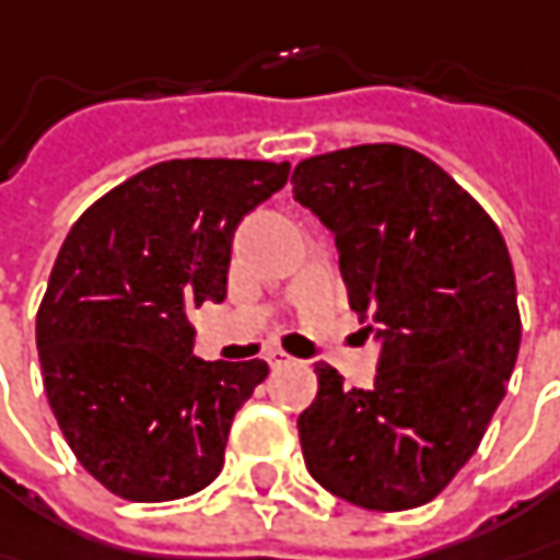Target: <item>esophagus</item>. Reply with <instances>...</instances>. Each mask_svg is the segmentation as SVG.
Here are the masks:
<instances>
[{
	"label": "esophagus",
	"mask_w": 560,
	"mask_h": 560,
	"mask_svg": "<svg viewBox=\"0 0 560 560\" xmlns=\"http://www.w3.org/2000/svg\"><path fill=\"white\" fill-rule=\"evenodd\" d=\"M266 360H269V366H272V370H281V366H291V363H298V360H294L291 353L279 351V348H276V351L266 353Z\"/></svg>",
	"instance_id": "34e87169"
}]
</instances>
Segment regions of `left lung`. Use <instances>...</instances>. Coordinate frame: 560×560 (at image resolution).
Listing matches in <instances>:
<instances>
[{"label":"left lung","mask_w":560,"mask_h":560,"mask_svg":"<svg viewBox=\"0 0 560 560\" xmlns=\"http://www.w3.org/2000/svg\"><path fill=\"white\" fill-rule=\"evenodd\" d=\"M291 184L335 234L351 310L382 345L370 388L316 363V401L298 417L306 470L370 511L420 508L474 457L517 363L504 237L445 168L398 143L310 156Z\"/></svg>","instance_id":"8db88e82"}]
</instances>
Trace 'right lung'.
I'll return each instance as SVG.
<instances>
[{
    "label": "right lung",
    "mask_w": 560,
    "mask_h": 560,
    "mask_svg": "<svg viewBox=\"0 0 560 560\" xmlns=\"http://www.w3.org/2000/svg\"><path fill=\"white\" fill-rule=\"evenodd\" d=\"M288 162L172 159L74 222L37 313L43 385L74 457L112 495L175 501L225 464L262 360L194 357L187 310L229 294L237 222L284 187Z\"/></svg>",
    "instance_id": "obj_1"
}]
</instances>
